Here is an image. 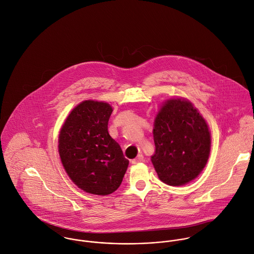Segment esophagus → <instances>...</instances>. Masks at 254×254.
Returning <instances> with one entry per match:
<instances>
[{
    "mask_svg": "<svg viewBox=\"0 0 254 254\" xmlns=\"http://www.w3.org/2000/svg\"><path fill=\"white\" fill-rule=\"evenodd\" d=\"M143 161V155L142 154H139L136 158H134L132 161H131V163L132 164H138V163H140V162H142Z\"/></svg>",
    "mask_w": 254,
    "mask_h": 254,
    "instance_id": "esophagus-1",
    "label": "esophagus"
}]
</instances>
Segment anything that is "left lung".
<instances>
[{"instance_id":"obj_1","label":"left lung","mask_w":254,"mask_h":254,"mask_svg":"<svg viewBox=\"0 0 254 254\" xmlns=\"http://www.w3.org/2000/svg\"><path fill=\"white\" fill-rule=\"evenodd\" d=\"M153 136L155 154L151 161L163 183L184 186L200 174L210 153V132L190 102H166L155 119Z\"/></svg>"}]
</instances>
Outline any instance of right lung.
I'll return each mask as SVG.
<instances>
[{
    "instance_id": "obj_1",
    "label": "right lung",
    "mask_w": 254,
    "mask_h": 254,
    "mask_svg": "<svg viewBox=\"0 0 254 254\" xmlns=\"http://www.w3.org/2000/svg\"><path fill=\"white\" fill-rule=\"evenodd\" d=\"M112 112L107 103L83 101L71 111L60 132L64 168L88 193L107 195L117 190L128 166L121 146L108 132Z\"/></svg>"
}]
</instances>
